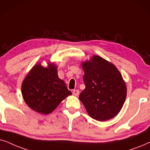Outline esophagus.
Segmentation results:
<instances>
[{"mask_svg":"<svg viewBox=\"0 0 150 150\" xmlns=\"http://www.w3.org/2000/svg\"><path fill=\"white\" fill-rule=\"evenodd\" d=\"M79 90H73V95H75V96H77V95H79Z\"/></svg>","mask_w":150,"mask_h":150,"instance_id":"esophagus-1","label":"esophagus"}]
</instances>
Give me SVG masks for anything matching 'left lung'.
I'll use <instances>...</instances> for the list:
<instances>
[{
    "mask_svg": "<svg viewBox=\"0 0 150 150\" xmlns=\"http://www.w3.org/2000/svg\"><path fill=\"white\" fill-rule=\"evenodd\" d=\"M85 89L79 99L90 117L97 121L109 120L120 112L127 88L122 75L112 64L98 55L81 63Z\"/></svg>",
    "mask_w": 150,
    "mask_h": 150,
    "instance_id": "8db88e82",
    "label": "left lung"
}]
</instances>
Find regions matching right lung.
I'll return each mask as SVG.
<instances>
[{"mask_svg":"<svg viewBox=\"0 0 150 150\" xmlns=\"http://www.w3.org/2000/svg\"><path fill=\"white\" fill-rule=\"evenodd\" d=\"M25 103L37 112L48 115L62 101L72 95L64 81L57 76V67L49 63L47 68L38 64L32 68L22 83Z\"/></svg>","mask_w":150,"mask_h":150,"instance_id":"1","label":"right lung"}]
</instances>
